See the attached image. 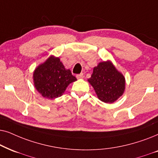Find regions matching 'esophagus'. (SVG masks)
Wrapping results in <instances>:
<instances>
[{
  "label": "esophagus",
  "mask_w": 158,
  "mask_h": 158,
  "mask_svg": "<svg viewBox=\"0 0 158 158\" xmlns=\"http://www.w3.org/2000/svg\"><path fill=\"white\" fill-rule=\"evenodd\" d=\"M85 77V75H84V73H80V74H77V79H83V78Z\"/></svg>",
  "instance_id": "34e87169"
}]
</instances>
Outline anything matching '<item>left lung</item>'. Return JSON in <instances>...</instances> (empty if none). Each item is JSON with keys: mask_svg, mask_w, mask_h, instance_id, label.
Wrapping results in <instances>:
<instances>
[{"mask_svg": "<svg viewBox=\"0 0 158 158\" xmlns=\"http://www.w3.org/2000/svg\"><path fill=\"white\" fill-rule=\"evenodd\" d=\"M89 83L94 88L98 99L106 103H113L123 95L126 80L110 60L99 63L93 69Z\"/></svg>", "mask_w": 158, "mask_h": 158, "instance_id": "obj_1", "label": "left lung"}]
</instances>
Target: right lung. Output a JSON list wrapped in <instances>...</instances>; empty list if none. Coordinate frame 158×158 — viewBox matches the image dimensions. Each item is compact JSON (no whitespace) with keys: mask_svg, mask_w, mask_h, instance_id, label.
<instances>
[{"mask_svg":"<svg viewBox=\"0 0 158 158\" xmlns=\"http://www.w3.org/2000/svg\"><path fill=\"white\" fill-rule=\"evenodd\" d=\"M69 69L60 58L50 56L45 62L40 64L33 73L35 89L43 98L54 99L60 97L71 83L77 81Z\"/></svg>","mask_w":158,"mask_h":158,"instance_id":"add662e5","label":"right lung"}]
</instances>
